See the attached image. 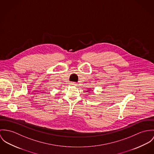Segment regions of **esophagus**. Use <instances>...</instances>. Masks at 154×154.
Wrapping results in <instances>:
<instances>
[{"label": "esophagus", "mask_w": 154, "mask_h": 154, "mask_svg": "<svg viewBox=\"0 0 154 154\" xmlns=\"http://www.w3.org/2000/svg\"><path fill=\"white\" fill-rule=\"evenodd\" d=\"M70 85H74V86H75L76 85V83H74V82H71V83H70Z\"/></svg>", "instance_id": "1"}]
</instances>
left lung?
Segmentation results:
<instances>
[{"mask_svg":"<svg viewBox=\"0 0 154 154\" xmlns=\"http://www.w3.org/2000/svg\"><path fill=\"white\" fill-rule=\"evenodd\" d=\"M91 89H90V88H88V90L87 91H88V92H90V90H91Z\"/></svg>","mask_w":154,"mask_h":154,"instance_id":"8db88e82","label":"left lung"}]
</instances>
